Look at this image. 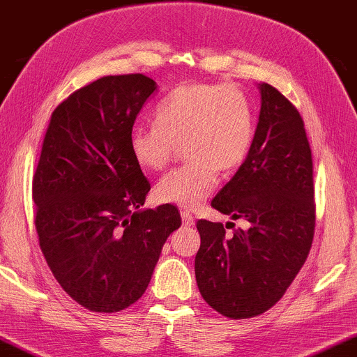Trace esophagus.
Wrapping results in <instances>:
<instances>
[{
  "mask_svg": "<svg viewBox=\"0 0 357 357\" xmlns=\"http://www.w3.org/2000/svg\"><path fill=\"white\" fill-rule=\"evenodd\" d=\"M181 217H183V225H184L185 228L194 227V217H192V213H189L188 210H183V212H181Z\"/></svg>",
  "mask_w": 357,
  "mask_h": 357,
  "instance_id": "esophagus-1",
  "label": "esophagus"
}]
</instances>
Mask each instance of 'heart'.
<instances>
[{"mask_svg":"<svg viewBox=\"0 0 357 357\" xmlns=\"http://www.w3.org/2000/svg\"><path fill=\"white\" fill-rule=\"evenodd\" d=\"M254 109L236 85L192 82L173 89L155 112V124L135 126L129 152L144 169H162L181 142L189 160L158 181L160 202L194 208L213 192L218 172H233L254 140Z\"/></svg>","mask_w":357,"mask_h":357,"instance_id":"b5f03b06","label":"heart"}]
</instances>
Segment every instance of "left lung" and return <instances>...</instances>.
Instances as JSON below:
<instances>
[{
    "label": "left lung",
    "mask_w": 357,
    "mask_h": 357,
    "mask_svg": "<svg viewBox=\"0 0 357 357\" xmlns=\"http://www.w3.org/2000/svg\"><path fill=\"white\" fill-rule=\"evenodd\" d=\"M262 107L248 158L215 195L212 207L248 228L199 220L195 280L210 307L250 319L283 298L312 245L315 229L312 153L293 103L260 84ZM233 225L234 223H229Z\"/></svg>",
    "instance_id": "obj_1"
}]
</instances>
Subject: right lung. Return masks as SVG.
I'll use <instances>...</instances> for the list:
<instances>
[{
	"mask_svg": "<svg viewBox=\"0 0 357 357\" xmlns=\"http://www.w3.org/2000/svg\"><path fill=\"white\" fill-rule=\"evenodd\" d=\"M155 89L144 74H124L73 92L52 113L32 178L43 257L92 312H119L142 298L165 241L181 227L172 204L140 210L150 183L129 152Z\"/></svg>",
	"mask_w": 357,
	"mask_h": 357,
	"instance_id": "right-lung-1",
	"label": "right lung"
}]
</instances>
